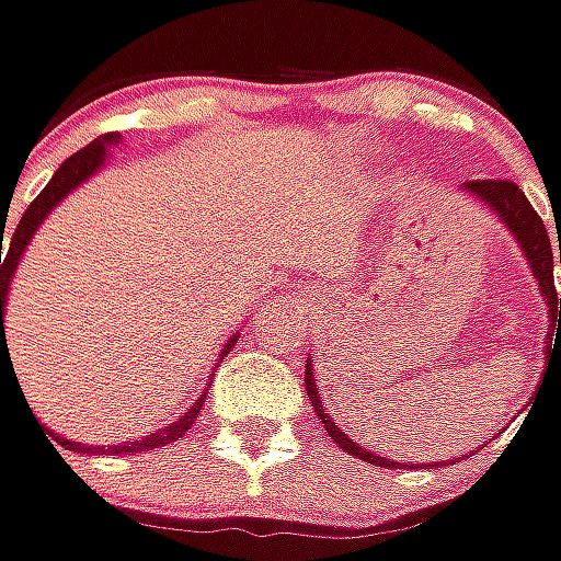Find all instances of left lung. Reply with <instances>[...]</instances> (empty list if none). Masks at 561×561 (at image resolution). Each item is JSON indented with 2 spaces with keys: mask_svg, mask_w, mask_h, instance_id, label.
<instances>
[{
  "mask_svg": "<svg viewBox=\"0 0 561 561\" xmlns=\"http://www.w3.org/2000/svg\"><path fill=\"white\" fill-rule=\"evenodd\" d=\"M467 193H473V196H479L489 209H495L499 218H502V221L511 228V234L520 241L524 256L530 260V270H534V276H537L540 288H543L546 305H549V320H552V323H559L556 330H561V298H559V291H556V282H552V260L559 256V263H561V234H559V250L549 248V234H546L543 218L537 215V209L530 206V199L524 196V190H520L514 181H495V178H492V181H467ZM305 387H308V397H311L313 412L320 415V422H323V428L330 432L333 445H340L343 450H348V454H355V457H358V460H365V463L397 467V463L383 460V457H378V454H371V450H365V447L355 445L346 432H343V428L327 415V410L320 407V393H317V383H313L311 365H308V371H305Z\"/></svg>",
  "mask_w": 561,
  "mask_h": 561,
  "instance_id": "1",
  "label": "left lung"
}]
</instances>
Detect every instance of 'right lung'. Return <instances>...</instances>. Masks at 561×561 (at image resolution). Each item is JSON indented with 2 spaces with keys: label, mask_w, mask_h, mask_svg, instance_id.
<instances>
[{
  "label": "right lung",
  "mask_w": 561,
  "mask_h": 561,
  "mask_svg": "<svg viewBox=\"0 0 561 561\" xmlns=\"http://www.w3.org/2000/svg\"><path fill=\"white\" fill-rule=\"evenodd\" d=\"M111 142H116V136L111 133V136H104V139H94L91 146H84L82 151H76L72 158H66L62 164H59V171L53 174V181L37 193V199L27 206V213L21 215V221H18V228L12 231V238H9V253L2 256L0 253V330H2V340H0V358L9 352V343H5V327H2V311H5V295H9V282H12V273H15L18 260H21V253H24V248H27V241H31V234L37 231V225L47 218V213H50L53 206L69 193V190H76L79 183L84 181V178H91L98 168H101V161H104V154H107V149L104 146H111ZM5 234V231H2ZM2 234H0V244H2ZM234 346V340L225 346V352ZM206 397V393H203ZM196 400L193 403V410L186 412V415H181L174 425H168V428H161V432H154V435H149V438H142V442H129V445H116V447H82L76 445V442H62V445H69L72 450H82V454H101V450H111V454H139V450H149V447H164L171 445V442H178V438H183V432L196 422V415H199V410H203V403L206 400Z\"/></svg>",
  "instance_id": "1"
}]
</instances>
